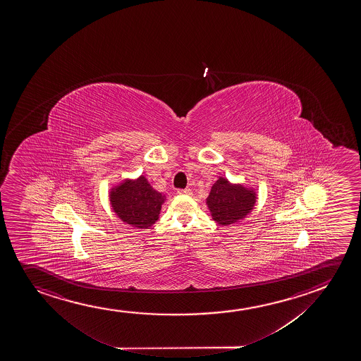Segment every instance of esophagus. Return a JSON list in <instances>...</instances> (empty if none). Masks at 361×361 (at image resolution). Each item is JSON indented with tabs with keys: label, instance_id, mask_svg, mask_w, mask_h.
<instances>
[{
	"label": "esophagus",
	"instance_id": "esophagus-1",
	"mask_svg": "<svg viewBox=\"0 0 361 361\" xmlns=\"http://www.w3.org/2000/svg\"><path fill=\"white\" fill-rule=\"evenodd\" d=\"M179 195H192V190L189 189V188H185V189H179L178 192Z\"/></svg>",
	"mask_w": 361,
	"mask_h": 361
}]
</instances>
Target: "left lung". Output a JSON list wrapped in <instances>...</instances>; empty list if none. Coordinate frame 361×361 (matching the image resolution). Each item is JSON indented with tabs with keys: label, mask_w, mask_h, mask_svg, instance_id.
I'll return each instance as SVG.
<instances>
[{
	"label": "left lung",
	"mask_w": 361,
	"mask_h": 361,
	"mask_svg": "<svg viewBox=\"0 0 361 361\" xmlns=\"http://www.w3.org/2000/svg\"><path fill=\"white\" fill-rule=\"evenodd\" d=\"M257 199L255 188L219 177L212 184L207 205L214 221L221 226H228L240 222L253 212Z\"/></svg>",
	"instance_id": "left-lung-1"
}]
</instances>
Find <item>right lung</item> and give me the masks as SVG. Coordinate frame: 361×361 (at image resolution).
Wrapping results in <instances>:
<instances>
[{"label":"right lung","mask_w":361,"mask_h":361,"mask_svg":"<svg viewBox=\"0 0 361 361\" xmlns=\"http://www.w3.org/2000/svg\"><path fill=\"white\" fill-rule=\"evenodd\" d=\"M109 202L121 221L137 228H149L159 220L166 195L157 192L145 176H140L111 187Z\"/></svg>","instance_id":"add662e5"}]
</instances>
